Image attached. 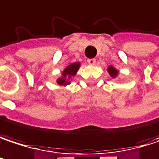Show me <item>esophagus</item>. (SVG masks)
Instances as JSON below:
<instances>
[{
    "label": "esophagus",
    "mask_w": 159,
    "mask_h": 159,
    "mask_svg": "<svg viewBox=\"0 0 159 159\" xmlns=\"http://www.w3.org/2000/svg\"><path fill=\"white\" fill-rule=\"evenodd\" d=\"M95 62H96V61H95V59H94V58H92V59H88V60H87V63H88L90 65H94V64H95Z\"/></svg>",
    "instance_id": "1"
}]
</instances>
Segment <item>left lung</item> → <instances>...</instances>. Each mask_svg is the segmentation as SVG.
<instances>
[{
	"label": "left lung",
	"instance_id": "obj_1",
	"mask_svg": "<svg viewBox=\"0 0 159 159\" xmlns=\"http://www.w3.org/2000/svg\"><path fill=\"white\" fill-rule=\"evenodd\" d=\"M107 72H108L109 75L112 77V78H116V77H118V74H119V71L116 68V67H114V66H112V65H109L108 67H107Z\"/></svg>",
	"mask_w": 159,
	"mask_h": 159
}]
</instances>
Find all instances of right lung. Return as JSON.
I'll return each mask as SVG.
<instances>
[{
    "instance_id": "obj_1",
    "label": "right lung",
    "mask_w": 159,
    "mask_h": 159,
    "mask_svg": "<svg viewBox=\"0 0 159 159\" xmlns=\"http://www.w3.org/2000/svg\"><path fill=\"white\" fill-rule=\"evenodd\" d=\"M80 66H81V63L79 62L72 63L67 65L64 69V71L61 73V76L58 77L56 80L57 84L63 85V86H67L68 84H70L73 78L76 75Z\"/></svg>"
}]
</instances>
